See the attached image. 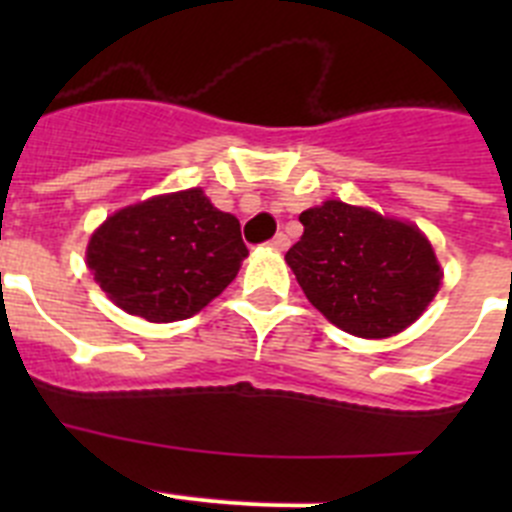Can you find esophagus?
Here are the masks:
<instances>
[{"label":"esophagus","mask_w":512,"mask_h":512,"mask_svg":"<svg viewBox=\"0 0 512 512\" xmlns=\"http://www.w3.org/2000/svg\"><path fill=\"white\" fill-rule=\"evenodd\" d=\"M269 246L274 248V251H284V248L289 246V238H287V235H284V233H277V235H274V238H271V241H269Z\"/></svg>","instance_id":"34e87169"}]
</instances>
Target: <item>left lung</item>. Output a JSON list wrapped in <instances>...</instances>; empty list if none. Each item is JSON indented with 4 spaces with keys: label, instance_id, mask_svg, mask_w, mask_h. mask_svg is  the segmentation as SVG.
I'll return each instance as SVG.
<instances>
[{
    "label": "left lung",
    "instance_id": "left-lung-1",
    "mask_svg": "<svg viewBox=\"0 0 512 512\" xmlns=\"http://www.w3.org/2000/svg\"><path fill=\"white\" fill-rule=\"evenodd\" d=\"M289 269L307 300L351 336L390 338L423 315L441 287L433 246L415 225L328 200L300 215Z\"/></svg>",
    "mask_w": 512,
    "mask_h": 512
}]
</instances>
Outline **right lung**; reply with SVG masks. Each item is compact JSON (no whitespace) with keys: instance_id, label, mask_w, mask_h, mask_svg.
<instances>
[{"instance_id":"1","label":"right lung","mask_w":512,"mask_h":512,"mask_svg":"<svg viewBox=\"0 0 512 512\" xmlns=\"http://www.w3.org/2000/svg\"><path fill=\"white\" fill-rule=\"evenodd\" d=\"M246 256L241 223L202 189L122 207L87 246L94 282L117 307L148 323L197 315L233 282Z\"/></svg>"}]
</instances>
